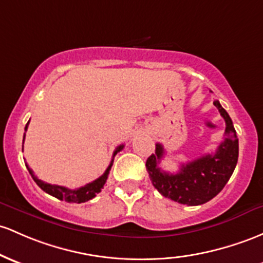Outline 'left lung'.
<instances>
[{
  "label": "left lung",
  "mask_w": 263,
  "mask_h": 263,
  "mask_svg": "<svg viewBox=\"0 0 263 263\" xmlns=\"http://www.w3.org/2000/svg\"><path fill=\"white\" fill-rule=\"evenodd\" d=\"M213 105L226 122L224 140L215 154L204 155L181 164L177 174H168L158 167L164 156V148L161 143H157L155 154L146 161V168L155 189L164 197L178 203L198 206L212 200L229 182L237 164L238 138L232 120L218 101H215Z\"/></svg>",
  "instance_id": "obj_1"
}]
</instances>
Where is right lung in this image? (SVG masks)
Returning a JSON list of instances; mask_svg holds the SVG:
<instances>
[{
    "mask_svg": "<svg viewBox=\"0 0 263 263\" xmlns=\"http://www.w3.org/2000/svg\"><path fill=\"white\" fill-rule=\"evenodd\" d=\"M27 127H28V122L25 127V131H27ZM24 141H25V137H24ZM122 148H123V145H121V146H118L116 149H115L114 156H112L111 163H109V166L105 171V174L101 176V177L97 178V180L92 181V182L85 184L83 187H80V189H76V190H70V189H67V187L59 186V184H51V183L43 182V181L39 180V178L34 176L33 171L30 168V167H28V164H26V167H27L30 175L32 176L34 182L39 184V187H41V190H43L46 193H48V195L53 196V197L59 198V200H61V201L70 202V203H82V202L92 200V198H93L97 193L101 192V190L103 189V184L106 183V181H107V178H108L109 170H111L112 164H114L115 156H116L117 152H120ZM22 151H24V145H22Z\"/></svg>",
    "mask_w": 263,
    "mask_h": 263,
    "instance_id": "1",
    "label": "right lung"
}]
</instances>
